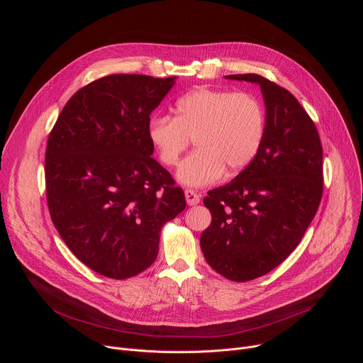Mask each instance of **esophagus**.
<instances>
[{"mask_svg":"<svg viewBox=\"0 0 363 363\" xmlns=\"http://www.w3.org/2000/svg\"><path fill=\"white\" fill-rule=\"evenodd\" d=\"M185 198L188 205H198L199 203V195L192 189H185Z\"/></svg>","mask_w":363,"mask_h":363,"instance_id":"34e87169","label":"esophagus"}]
</instances>
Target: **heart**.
I'll use <instances>...</instances> for the list:
<instances>
[{"mask_svg": "<svg viewBox=\"0 0 363 363\" xmlns=\"http://www.w3.org/2000/svg\"><path fill=\"white\" fill-rule=\"evenodd\" d=\"M174 118L155 116L147 138L165 167H175L189 139L196 150L179 165L177 179L194 188L218 182L244 171L257 157L264 139L266 116L252 94L208 87L181 96Z\"/></svg>", "mask_w": 363, "mask_h": 363, "instance_id": "b5f03b06", "label": "heart"}]
</instances>
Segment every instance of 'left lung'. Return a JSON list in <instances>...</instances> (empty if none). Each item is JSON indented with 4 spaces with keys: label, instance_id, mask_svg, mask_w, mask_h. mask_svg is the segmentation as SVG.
I'll return each mask as SVG.
<instances>
[{
    "label": "left lung",
    "instance_id": "1",
    "mask_svg": "<svg viewBox=\"0 0 363 363\" xmlns=\"http://www.w3.org/2000/svg\"><path fill=\"white\" fill-rule=\"evenodd\" d=\"M225 79L260 86L266 132L252 162L203 198L213 221L199 242L217 273L248 281L283 263L313 221L323 192V152L313 121L290 91L258 74Z\"/></svg>",
    "mask_w": 363,
    "mask_h": 363
}]
</instances>
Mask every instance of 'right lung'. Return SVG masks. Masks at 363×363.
Returning <instances> with one entry per match:
<instances>
[{
    "label": "right lung",
    "instance_id": "right-lung-1",
    "mask_svg": "<svg viewBox=\"0 0 363 363\" xmlns=\"http://www.w3.org/2000/svg\"><path fill=\"white\" fill-rule=\"evenodd\" d=\"M177 77L111 74L76 91L45 149L51 220L93 272L123 280L158 255L161 230L185 210V195L152 158L150 113Z\"/></svg>",
    "mask_w": 363,
    "mask_h": 363
}]
</instances>
